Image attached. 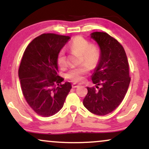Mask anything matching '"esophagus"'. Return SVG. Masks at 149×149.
Listing matches in <instances>:
<instances>
[{"instance_id":"34e87169","label":"esophagus","mask_w":149,"mask_h":149,"mask_svg":"<svg viewBox=\"0 0 149 149\" xmlns=\"http://www.w3.org/2000/svg\"><path fill=\"white\" fill-rule=\"evenodd\" d=\"M79 86H80L79 84H77V83H73L72 84V88H78V87H79Z\"/></svg>"}]
</instances>
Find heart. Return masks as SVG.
Listing matches in <instances>:
<instances>
[{
    "mask_svg": "<svg viewBox=\"0 0 149 149\" xmlns=\"http://www.w3.org/2000/svg\"><path fill=\"white\" fill-rule=\"evenodd\" d=\"M70 49L73 52L83 55V59L92 67L96 66L100 62L101 51L97 45H91L90 42L83 37L75 38L70 44ZM58 65L61 67L66 66V57L64 51H60L57 57ZM90 67L88 64H83L78 67L71 69L66 74V77L75 83H80L85 78V75L89 72Z\"/></svg>",
    "mask_w": 149,
    "mask_h": 149,
    "instance_id": "obj_1",
    "label": "heart"
}]
</instances>
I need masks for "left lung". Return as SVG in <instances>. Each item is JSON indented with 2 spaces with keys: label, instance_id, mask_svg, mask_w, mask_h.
I'll return each instance as SVG.
<instances>
[{
  "label": "left lung",
  "instance_id": "1",
  "mask_svg": "<svg viewBox=\"0 0 149 149\" xmlns=\"http://www.w3.org/2000/svg\"><path fill=\"white\" fill-rule=\"evenodd\" d=\"M90 38L98 44L101 51L100 62L92 76V80L101 87L98 90L88 88L83 105L92 113L104 116L110 113L123 100L130 83L129 64L120 43L105 32H93Z\"/></svg>",
  "mask_w": 149,
  "mask_h": 149
}]
</instances>
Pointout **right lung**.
Here are the masks:
<instances>
[{
	"instance_id": "right-lung-1",
	"label": "right lung",
	"mask_w": 149,
	"mask_h": 149,
	"mask_svg": "<svg viewBox=\"0 0 149 149\" xmlns=\"http://www.w3.org/2000/svg\"><path fill=\"white\" fill-rule=\"evenodd\" d=\"M69 36L43 33L27 46L19 68L22 90L27 103L38 115H54L61 110L71 89L58 76L57 57Z\"/></svg>"
}]
</instances>
